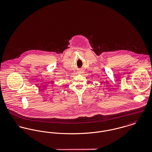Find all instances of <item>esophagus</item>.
Listing matches in <instances>:
<instances>
[{
    "instance_id": "esophagus-1",
    "label": "esophagus",
    "mask_w": 152,
    "mask_h": 152,
    "mask_svg": "<svg viewBox=\"0 0 152 152\" xmlns=\"http://www.w3.org/2000/svg\"><path fill=\"white\" fill-rule=\"evenodd\" d=\"M77 72H78L79 74H81V73H83V70H82V69H79Z\"/></svg>"
}]
</instances>
